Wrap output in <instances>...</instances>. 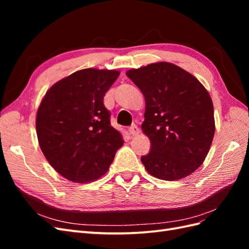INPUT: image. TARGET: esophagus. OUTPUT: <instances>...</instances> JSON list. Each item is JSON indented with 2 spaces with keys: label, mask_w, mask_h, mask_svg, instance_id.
<instances>
[{
  "label": "esophagus",
  "mask_w": 249,
  "mask_h": 249,
  "mask_svg": "<svg viewBox=\"0 0 249 249\" xmlns=\"http://www.w3.org/2000/svg\"><path fill=\"white\" fill-rule=\"evenodd\" d=\"M129 133L132 135V136H136V135L139 133V129L136 124H132L129 127Z\"/></svg>",
  "instance_id": "obj_1"
}]
</instances>
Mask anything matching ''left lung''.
<instances>
[{"label":"left lung","mask_w":249,"mask_h":249,"mask_svg":"<svg viewBox=\"0 0 249 249\" xmlns=\"http://www.w3.org/2000/svg\"><path fill=\"white\" fill-rule=\"evenodd\" d=\"M145 99L141 129L149 153L141 157L149 175L186 178L205 161L215 133L214 108L200 82L180 67L158 62L126 71Z\"/></svg>","instance_id":"left-lung-1"}]
</instances>
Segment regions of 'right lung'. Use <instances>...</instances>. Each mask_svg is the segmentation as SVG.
Here are the masks:
<instances>
[{"mask_svg":"<svg viewBox=\"0 0 249 249\" xmlns=\"http://www.w3.org/2000/svg\"><path fill=\"white\" fill-rule=\"evenodd\" d=\"M119 73L78 71L53 85L40 103L36 116L39 146L52 167L71 182L85 184L104 176L124 144L104 105Z\"/></svg>","mask_w":249,"mask_h":249,"instance_id":"right-lung-1","label":"right lung"}]
</instances>
